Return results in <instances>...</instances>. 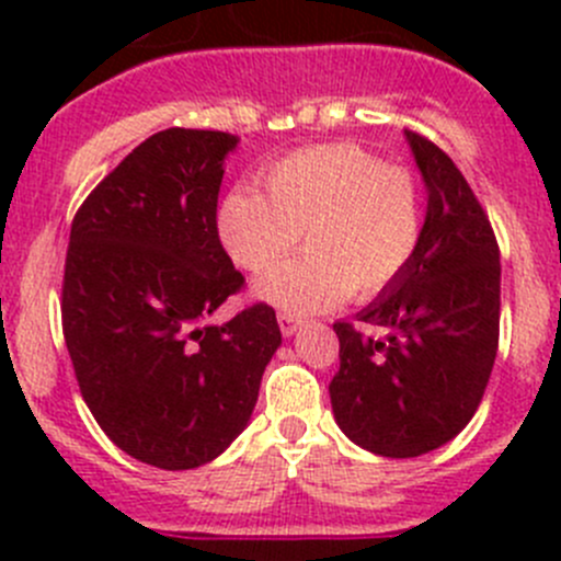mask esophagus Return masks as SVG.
<instances>
[{
	"label": "esophagus",
	"instance_id": "obj_1",
	"mask_svg": "<svg viewBox=\"0 0 561 561\" xmlns=\"http://www.w3.org/2000/svg\"><path fill=\"white\" fill-rule=\"evenodd\" d=\"M301 322H304L301 317H296L290 312H279V328H282V333H285V336H293V333L301 328Z\"/></svg>",
	"mask_w": 561,
	"mask_h": 561
}]
</instances>
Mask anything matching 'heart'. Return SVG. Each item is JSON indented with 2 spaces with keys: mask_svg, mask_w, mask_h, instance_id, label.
Returning <instances> with one entry per match:
<instances>
[{
  "mask_svg": "<svg viewBox=\"0 0 561 561\" xmlns=\"http://www.w3.org/2000/svg\"><path fill=\"white\" fill-rule=\"evenodd\" d=\"M254 186L228 192L217 233L249 274L271 268L301 241L307 254L254 285L265 301L307 314L344 298L371 301L415 263L426 239V197L404 165L355 144L309 146L282 157Z\"/></svg>",
  "mask_w": 561,
  "mask_h": 561,
  "instance_id": "heart-1",
  "label": "heart"
}]
</instances>
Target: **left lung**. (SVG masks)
<instances>
[{"mask_svg": "<svg viewBox=\"0 0 561 561\" xmlns=\"http://www.w3.org/2000/svg\"><path fill=\"white\" fill-rule=\"evenodd\" d=\"M428 190L426 239L412 268L358 314L377 339L333 322L339 371L331 404L342 432L388 458L454 439L480 407L500 347V244L448 154L407 129Z\"/></svg>", "mask_w": 561, "mask_h": 561, "instance_id": "1", "label": "left lung"}]
</instances>
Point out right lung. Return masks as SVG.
I'll use <instances>...</instances> for the list:
<instances>
[{
  "instance_id": "right-lung-1",
  "label": "right lung",
  "mask_w": 561,
  "mask_h": 561,
  "mask_svg": "<svg viewBox=\"0 0 561 561\" xmlns=\"http://www.w3.org/2000/svg\"><path fill=\"white\" fill-rule=\"evenodd\" d=\"M236 144L219 129L151 135L89 192L70 228L61 331L83 401L124 454L173 472L239 437L282 344L263 301L203 322L244 290L217 233Z\"/></svg>"
}]
</instances>
